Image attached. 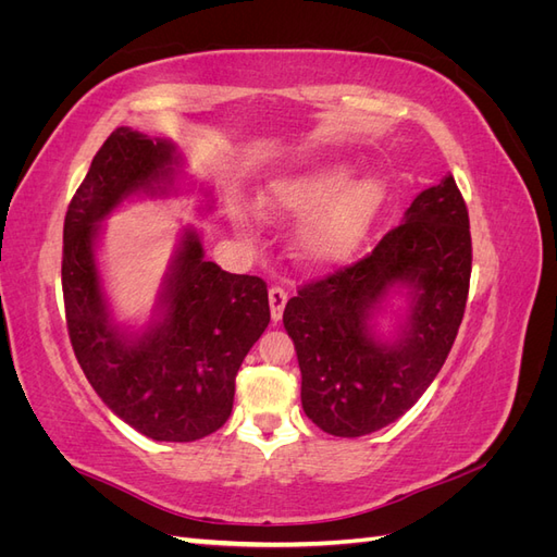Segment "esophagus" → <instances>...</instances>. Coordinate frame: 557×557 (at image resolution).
Masks as SVG:
<instances>
[{"mask_svg": "<svg viewBox=\"0 0 557 557\" xmlns=\"http://www.w3.org/2000/svg\"><path fill=\"white\" fill-rule=\"evenodd\" d=\"M285 301H288V293H285L283 288H278V285H274V288H269V309H272V320H274V323H276V320H281V315H283Z\"/></svg>", "mask_w": 557, "mask_h": 557, "instance_id": "esophagus-1", "label": "esophagus"}]
</instances>
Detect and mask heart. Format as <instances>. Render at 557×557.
Listing matches in <instances>:
<instances>
[{
    "mask_svg": "<svg viewBox=\"0 0 557 557\" xmlns=\"http://www.w3.org/2000/svg\"><path fill=\"white\" fill-rule=\"evenodd\" d=\"M350 174L344 162L318 164L272 181L258 199L269 215H299L319 207L297 232V252L309 264L330 267L350 258L383 205L379 176L350 181Z\"/></svg>",
    "mask_w": 557,
    "mask_h": 557,
    "instance_id": "heart-1",
    "label": "heart"
}]
</instances>
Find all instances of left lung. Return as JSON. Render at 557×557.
Returning <instances> with one entry per match:
<instances>
[{
    "label": "left lung",
    "instance_id": "8db88e82",
    "mask_svg": "<svg viewBox=\"0 0 557 557\" xmlns=\"http://www.w3.org/2000/svg\"><path fill=\"white\" fill-rule=\"evenodd\" d=\"M471 276L469 213L453 174L420 193L376 248L301 285L283 311L301 372V407L334 436L372 434L407 413L444 367L465 315ZM393 287L410 318L381 343L371 318Z\"/></svg>",
    "mask_w": 557,
    "mask_h": 557
}]
</instances>
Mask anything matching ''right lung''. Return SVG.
Returning <instances> with one entry per match:
<instances>
[{
  "instance_id": "right-lung-1",
  "label": "right lung",
  "mask_w": 557,
  "mask_h": 557,
  "mask_svg": "<svg viewBox=\"0 0 557 557\" xmlns=\"http://www.w3.org/2000/svg\"><path fill=\"white\" fill-rule=\"evenodd\" d=\"M176 148L117 127L97 150L64 215L62 295L74 356L107 407L156 442H195L225 425L234 379L269 325L267 283L205 260L185 230L160 295V320L141 336L113 325L95 239L99 221L137 193H164Z\"/></svg>"
}]
</instances>
